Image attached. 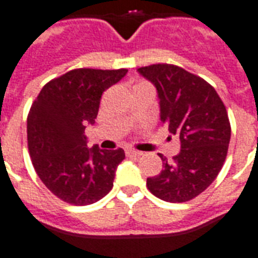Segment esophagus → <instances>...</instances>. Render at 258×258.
Returning a JSON list of instances; mask_svg holds the SVG:
<instances>
[{
	"instance_id": "obj_1",
	"label": "esophagus",
	"mask_w": 258,
	"mask_h": 258,
	"mask_svg": "<svg viewBox=\"0 0 258 258\" xmlns=\"http://www.w3.org/2000/svg\"><path fill=\"white\" fill-rule=\"evenodd\" d=\"M125 154L127 155H134V157H141L143 154L142 151L134 150V149H125Z\"/></svg>"
}]
</instances>
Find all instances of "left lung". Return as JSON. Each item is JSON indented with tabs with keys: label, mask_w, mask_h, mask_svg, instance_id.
<instances>
[{
	"label": "left lung",
	"mask_w": 258,
	"mask_h": 258,
	"mask_svg": "<svg viewBox=\"0 0 258 258\" xmlns=\"http://www.w3.org/2000/svg\"><path fill=\"white\" fill-rule=\"evenodd\" d=\"M138 73L155 86L161 121L181 149L172 161L160 154L164 169L146 185L161 200L188 202L211 185L226 160L231 128L225 104L203 78L174 64H151Z\"/></svg>",
	"instance_id": "8db88e82"
}]
</instances>
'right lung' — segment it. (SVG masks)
<instances>
[{
  "label": "right lung",
  "mask_w": 258,
  "mask_h": 258,
  "mask_svg": "<svg viewBox=\"0 0 258 258\" xmlns=\"http://www.w3.org/2000/svg\"><path fill=\"white\" fill-rule=\"evenodd\" d=\"M127 69H76L43 86L27 119L28 150L43 184L66 203L88 206L112 189L124 150L88 147L86 124H94L104 90Z\"/></svg>",
  "instance_id": "obj_1"
}]
</instances>
